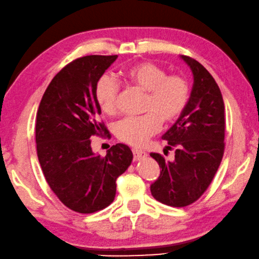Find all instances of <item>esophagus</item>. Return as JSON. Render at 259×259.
I'll list each match as a JSON object with an SVG mask.
<instances>
[{"instance_id": "34e87169", "label": "esophagus", "mask_w": 259, "mask_h": 259, "mask_svg": "<svg viewBox=\"0 0 259 259\" xmlns=\"http://www.w3.org/2000/svg\"><path fill=\"white\" fill-rule=\"evenodd\" d=\"M133 156L134 161H140L147 156V153L141 149H133Z\"/></svg>"}]
</instances>
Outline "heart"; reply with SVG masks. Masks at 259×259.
Wrapping results in <instances>:
<instances>
[{"mask_svg": "<svg viewBox=\"0 0 259 259\" xmlns=\"http://www.w3.org/2000/svg\"><path fill=\"white\" fill-rule=\"evenodd\" d=\"M120 77L127 84L134 85L147 96L140 117H128L116 126V134L122 142L142 147L160 130L161 122L169 124L177 120L184 112L190 98L189 84L180 75H166V71L152 62H138L120 71ZM118 85L112 78H99L95 87V99L103 113L116 111Z\"/></svg>", "mask_w": 259, "mask_h": 259, "instance_id": "1", "label": "heart"}]
</instances>
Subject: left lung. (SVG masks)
I'll list each match as a JSON object with an SVG mask.
<instances>
[{"mask_svg": "<svg viewBox=\"0 0 259 259\" xmlns=\"http://www.w3.org/2000/svg\"><path fill=\"white\" fill-rule=\"evenodd\" d=\"M193 74V87L184 112L163 134L175 160L150 153L161 174L150 185L162 204L184 207L202 196L220 165L225 150V104L215 79L201 63L181 55Z\"/></svg>", "mask_w": 259, "mask_h": 259, "instance_id": "8db88e82", "label": "left lung"}]
</instances>
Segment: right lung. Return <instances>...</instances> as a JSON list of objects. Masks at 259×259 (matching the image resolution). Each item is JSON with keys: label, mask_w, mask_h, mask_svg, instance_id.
<instances>
[{"label": "right lung", "mask_w": 259, "mask_h": 259, "mask_svg": "<svg viewBox=\"0 0 259 259\" xmlns=\"http://www.w3.org/2000/svg\"><path fill=\"white\" fill-rule=\"evenodd\" d=\"M118 55H87L52 79L35 122L38 160L50 188L74 212L95 213L116 196L117 178L131 165L130 147L117 143L104 157L91 149L93 135L107 134L95 87Z\"/></svg>", "instance_id": "obj_1"}]
</instances>
